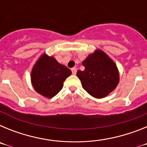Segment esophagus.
<instances>
[{"instance_id":"1","label":"esophagus","mask_w":147,"mask_h":147,"mask_svg":"<svg viewBox=\"0 0 147 147\" xmlns=\"http://www.w3.org/2000/svg\"><path fill=\"white\" fill-rule=\"evenodd\" d=\"M71 71H72V74L74 75H75L76 74V67H73V68H71Z\"/></svg>"}]
</instances>
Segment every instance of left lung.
<instances>
[{"instance_id": "8db88e82", "label": "left lung", "mask_w": 147, "mask_h": 147, "mask_svg": "<svg viewBox=\"0 0 147 147\" xmlns=\"http://www.w3.org/2000/svg\"><path fill=\"white\" fill-rule=\"evenodd\" d=\"M83 71L77 77L82 88L94 98H102L113 91L119 82V71L114 61L101 49H96L82 61Z\"/></svg>"}]
</instances>
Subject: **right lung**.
I'll return each instance as SVG.
<instances>
[{
  "instance_id": "right-lung-1",
  "label": "right lung",
  "mask_w": 147,
  "mask_h": 147,
  "mask_svg": "<svg viewBox=\"0 0 147 147\" xmlns=\"http://www.w3.org/2000/svg\"><path fill=\"white\" fill-rule=\"evenodd\" d=\"M71 71L52 57L43 53L35 62L31 72V82L35 91L45 98L55 96Z\"/></svg>"
}]
</instances>
